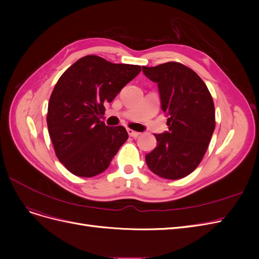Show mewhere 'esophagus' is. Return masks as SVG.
<instances>
[{
	"label": "esophagus",
	"instance_id": "obj_1",
	"mask_svg": "<svg viewBox=\"0 0 259 259\" xmlns=\"http://www.w3.org/2000/svg\"><path fill=\"white\" fill-rule=\"evenodd\" d=\"M127 133H128V135H130L131 137H134V138H136V137H138V136L140 135V133L133 131V130H131V128H127Z\"/></svg>",
	"mask_w": 259,
	"mask_h": 259
}]
</instances>
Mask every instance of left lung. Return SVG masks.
<instances>
[{"label": "left lung", "instance_id": "1", "mask_svg": "<svg viewBox=\"0 0 259 259\" xmlns=\"http://www.w3.org/2000/svg\"><path fill=\"white\" fill-rule=\"evenodd\" d=\"M158 83L161 107L168 115V132L154 134L156 147L146 155L152 173L165 179H180L198 167L215 130V107L205 83L192 69L168 61L143 67Z\"/></svg>", "mask_w": 259, "mask_h": 259}]
</instances>
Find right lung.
<instances>
[{
    "label": "right lung",
    "mask_w": 259,
    "mask_h": 259,
    "mask_svg": "<svg viewBox=\"0 0 259 259\" xmlns=\"http://www.w3.org/2000/svg\"><path fill=\"white\" fill-rule=\"evenodd\" d=\"M142 71V67L112 64L96 55L76 60L59 77L49 101V134L55 153L75 176L106 170L128 134L124 126L100 121L105 104Z\"/></svg>",
    "instance_id": "1"
}]
</instances>
